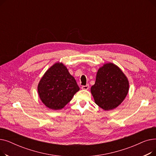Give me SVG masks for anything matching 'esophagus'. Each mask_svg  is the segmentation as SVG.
Segmentation results:
<instances>
[{
	"instance_id": "obj_1",
	"label": "esophagus",
	"mask_w": 156,
	"mask_h": 156,
	"mask_svg": "<svg viewBox=\"0 0 156 156\" xmlns=\"http://www.w3.org/2000/svg\"><path fill=\"white\" fill-rule=\"evenodd\" d=\"M88 88H89V85H87L81 87V89H82V90H88Z\"/></svg>"
}]
</instances>
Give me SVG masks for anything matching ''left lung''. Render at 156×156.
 Returning a JSON list of instances; mask_svg holds the SVG:
<instances>
[{
  "label": "left lung",
  "mask_w": 156,
  "mask_h": 156,
  "mask_svg": "<svg viewBox=\"0 0 156 156\" xmlns=\"http://www.w3.org/2000/svg\"><path fill=\"white\" fill-rule=\"evenodd\" d=\"M90 90L97 105L105 111L112 110L125 99L129 90V82L119 67L107 63L98 70L95 83Z\"/></svg>",
  "instance_id": "8db88e82"
}]
</instances>
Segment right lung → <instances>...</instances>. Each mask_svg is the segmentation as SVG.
Instances as JSON below:
<instances>
[{
  "instance_id": "add662e5",
  "label": "right lung",
  "mask_w": 156,
  "mask_h": 156,
  "mask_svg": "<svg viewBox=\"0 0 156 156\" xmlns=\"http://www.w3.org/2000/svg\"><path fill=\"white\" fill-rule=\"evenodd\" d=\"M80 88L66 67L57 62L49 68L38 85V92L42 102L53 110L62 109Z\"/></svg>"
}]
</instances>
